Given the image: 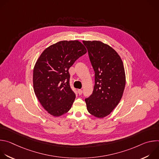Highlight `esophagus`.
Returning <instances> with one entry per match:
<instances>
[{"mask_svg":"<svg viewBox=\"0 0 159 159\" xmlns=\"http://www.w3.org/2000/svg\"><path fill=\"white\" fill-rule=\"evenodd\" d=\"M77 91H78V93H79V95H81V94H82V90H81V89H79V90H77Z\"/></svg>","mask_w":159,"mask_h":159,"instance_id":"esophagus-1","label":"esophagus"}]
</instances>
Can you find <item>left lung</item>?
<instances>
[{"label":"left lung","instance_id":"left-lung-1","mask_svg":"<svg viewBox=\"0 0 159 159\" xmlns=\"http://www.w3.org/2000/svg\"><path fill=\"white\" fill-rule=\"evenodd\" d=\"M95 72L93 94L85 99L92 115L102 118L109 115L120 102L125 87L123 61L117 52L99 41H84Z\"/></svg>","mask_w":159,"mask_h":159}]
</instances>
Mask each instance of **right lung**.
Instances as JSON below:
<instances>
[{
	"mask_svg": "<svg viewBox=\"0 0 159 159\" xmlns=\"http://www.w3.org/2000/svg\"><path fill=\"white\" fill-rule=\"evenodd\" d=\"M87 50L77 40L61 41L45 49L33 70L35 94L44 109L54 116L69 111L75 99L70 85V67Z\"/></svg>",
	"mask_w": 159,
	"mask_h": 159,
	"instance_id": "1",
	"label": "right lung"
}]
</instances>
